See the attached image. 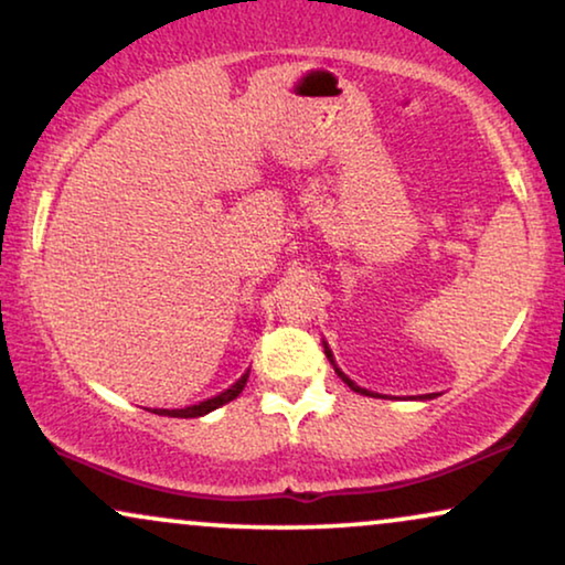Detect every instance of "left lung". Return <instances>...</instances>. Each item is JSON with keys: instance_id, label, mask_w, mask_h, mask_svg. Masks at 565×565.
Returning <instances> with one entry per match:
<instances>
[{"instance_id": "left-lung-1", "label": "left lung", "mask_w": 565, "mask_h": 565, "mask_svg": "<svg viewBox=\"0 0 565 565\" xmlns=\"http://www.w3.org/2000/svg\"><path fill=\"white\" fill-rule=\"evenodd\" d=\"M323 352H327V358L331 360V352H329V347H323ZM331 365H334V360H331ZM334 370H337V375H339V377H342V381H344L347 385H350V388H352V391H358V393H367L365 388H360V385H354V383L350 381V377H347V375L342 373V370H339L337 365H334Z\"/></svg>"}]
</instances>
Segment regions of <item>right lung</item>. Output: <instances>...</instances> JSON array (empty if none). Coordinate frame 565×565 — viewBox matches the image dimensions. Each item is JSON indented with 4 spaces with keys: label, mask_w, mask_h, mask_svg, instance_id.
I'll use <instances>...</instances> for the list:
<instances>
[{
    "label": "right lung",
    "mask_w": 565,
    "mask_h": 565,
    "mask_svg": "<svg viewBox=\"0 0 565 565\" xmlns=\"http://www.w3.org/2000/svg\"><path fill=\"white\" fill-rule=\"evenodd\" d=\"M246 377H249V370H246V373H244L242 377H238V381H236L234 385H231V388H226L223 393H218V396L200 401V404H195V406L172 408V412H169V408H153V414H161V416H177V419H195V416H203V414H207V412H213V408H218V406H223V404H228V401H234V398L238 396V393L244 391Z\"/></svg>",
    "instance_id": "right-lung-1"
}]
</instances>
